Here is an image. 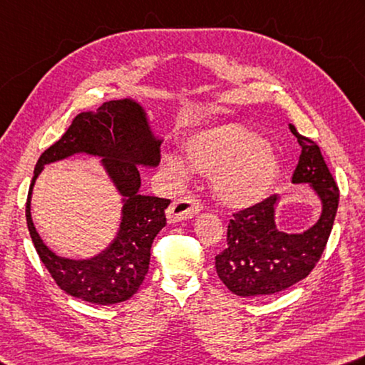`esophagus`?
I'll use <instances>...</instances> for the list:
<instances>
[{"mask_svg":"<svg viewBox=\"0 0 365 365\" xmlns=\"http://www.w3.org/2000/svg\"><path fill=\"white\" fill-rule=\"evenodd\" d=\"M202 210V204L196 200L195 196H183L170 204L168 210V220L169 223H177L187 218L195 217Z\"/></svg>","mask_w":365,"mask_h":365,"instance_id":"esophagus-1","label":"esophagus"}]
</instances>
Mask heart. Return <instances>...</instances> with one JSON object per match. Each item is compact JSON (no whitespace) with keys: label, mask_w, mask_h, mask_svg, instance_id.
Segmentation results:
<instances>
[{"label":"heart","mask_w":365,"mask_h":365,"mask_svg":"<svg viewBox=\"0 0 365 365\" xmlns=\"http://www.w3.org/2000/svg\"><path fill=\"white\" fill-rule=\"evenodd\" d=\"M183 148L190 169L209 177L218 201L230 207H247L263 200L279 174V161L271 145L240 124L197 130ZM163 160L178 178L188 177L182 156L165 153Z\"/></svg>","instance_id":"heart-1"}]
</instances>
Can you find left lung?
I'll return each instance as SVG.
<instances>
[{
	"label": "left lung",
	"mask_w": 365,
	"mask_h": 365,
	"mask_svg": "<svg viewBox=\"0 0 365 365\" xmlns=\"http://www.w3.org/2000/svg\"><path fill=\"white\" fill-rule=\"evenodd\" d=\"M289 129L302 147L292 183H308L321 200V217L300 235L279 231L274 222L277 195L240 210L228 223V246L215 257L217 274L240 297L271 295L307 277L327 246L339 209V187L311 138Z\"/></svg>",
	"instance_id": "obj_1"
}]
</instances>
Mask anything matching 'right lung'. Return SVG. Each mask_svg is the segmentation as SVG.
I'll list each match as a JSON object with an SVG mask.
<instances>
[{"label": "right lung", "mask_w": 365, "mask_h": 365, "mask_svg": "<svg viewBox=\"0 0 365 365\" xmlns=\"http://www.w3.org/2000/svg\"><path fill=\"white\" fill-rule=\"evenodd\" d=\"M161 138L150 129L147 113L130 98L111 101L97 111L79 113L61 140L39 156L26 196V225L39 258L63 292L96 304H115L134 295L150 267V249L165 227L170 200L145 196L138 165L156 168ZM76 153L103 158V165L123 196L122 223L110 246L92 259L73 261L56 256L38 237L31 220V191L46 163Z\"/></svg>", "instance_id": "obj_1"}]
</instances>
